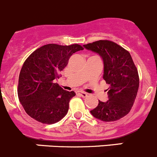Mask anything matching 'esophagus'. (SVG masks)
Instances as JSON below:
<instances>
[{
  "mask_svg": "<svg viewBox=\"0 0 157 157\" xmlns=\"http://www.w3.org/2000/svg\"><path fill=\"white\" fill-rule=\"evenodd\" d=\"M77 95H79V96H81V97H83V98H86V97L88 96V94L86 93V92H78Z\"/></svg>",
  "mask_w": 157,
  "mask_h": 157,
  "instance_id": "34e87169",
  "label": "esophagus"
}]
</instances>
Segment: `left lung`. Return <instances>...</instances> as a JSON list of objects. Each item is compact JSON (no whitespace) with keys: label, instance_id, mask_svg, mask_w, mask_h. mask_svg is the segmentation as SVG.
Wrapping results in <instances>:
<instances>
[{"label":"left lung","instance_id":"left-lung-1","mask_svg":"<svg viewBox=\"0 0 157 157\" xmlns=\"http://www.w3.org/2000/svg\"><path fill=\"white\" fill-rule=\"evenodd\" d=\"M86 49L99 54L104 64L103 78L109 88V100L98 101L91 113L104 122H114L130 112L140 84L138 71L130 54L109 40H99L84 44Z\"/></svg>","mask_w":157,"mask_h":157}]
</instances>
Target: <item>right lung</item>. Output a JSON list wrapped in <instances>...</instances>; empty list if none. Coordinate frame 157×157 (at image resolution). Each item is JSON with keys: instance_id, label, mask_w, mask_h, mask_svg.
I'll return each mask as SVG.
<instances>
[{"instance_id": "right-lung-1", "label": "right lung", "mask_w": 157, "mask_h": 157, "mask_svg": "<svg viewBox=\"0 0 157 157\" xmlns=\"http://www.w3.org/2000/svg\"><path fill=\"white\" fill-rule=\"evenodd\" d=\"M83 50L80 44H48L33 52L24 62L17 86L19 100L27 114L43 124H53L65 117L75 92L65 91L55 80L70 57Z\"/></svg>"}]
</instances>
